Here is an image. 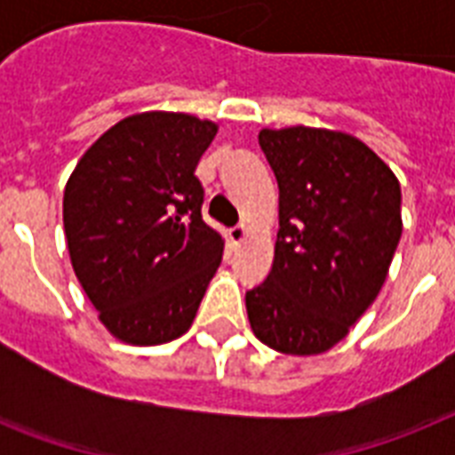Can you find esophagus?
<instances>
[{"instance_id":"obj_1","label":"esophagus","mask_w":455,"mask_h":455,"mask_svg":"<svg viewBox=\"0 0 455 455\" xmlns=\"http://www.w3.org/2000/svg\"><path fill=\"white\" fill-rule=\"evenodd\" d=\"M245 235H248V227H245V224H238V227H234L228 231V241L234 243V245H241V243L245 241Z\"/></svg>"}]
</instances>
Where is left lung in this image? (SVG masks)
<instances>
[{
    "label": "left lung",
    "instance_id": "left-lung-1",
    "mask_svg": "<svg viewBox=\"0 0 455 455\" xmlns=\"http://www.w3.org/2000/svg\"><path fill=\"white\" fill-rule=\"evenodd\" d=\"M278 181V238L245 292L252 332L283 354L328 352L378 298L402 238V188L363 141L314 127L262 130Z\"/></svg>",
    "mask_w": 455,
    "mask_h": 455
}]
</instances>
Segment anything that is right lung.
Returning <instances> with one entry per match:
<instances>
[{"label":"right lung","instance_id":"obj_1","mask_svg":"<svg viewBox=\"0 0 455 455\" xmlns=\"http://www.w3.org/2000/svg\"><path fill=\"white\" fill-rule=\"evenodd\" d=\"M217 124L186 113H139L94 141L63 193L75 276L101 323L151 347L191 328L224 241L203 221L193 174Z\"/></svg>","mask_w":455,"mask_h":455}]
</instances>
